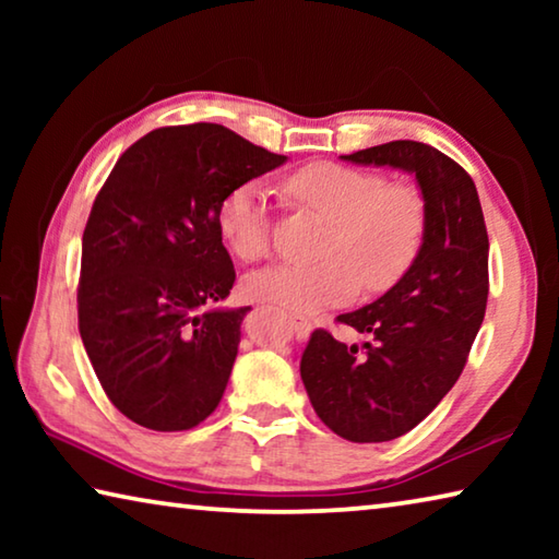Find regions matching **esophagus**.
I'll return each instance as SVG.
<instances>
[{
    "instance_id": "1",
    "label": "esophagus",
    "mask_w": 559,
    "mask_h": 559,
    "mask_svg": "<svg viewBox=\"0 0 559 559\" xmlns=\"http://www.w3.org/2000/svg\"><path fill=\"white\" fill-rule=\"evenodd\" d=\"M288 325H290V333L296 335V340H306L310 335V330H313V325L300 316H288Z\"/></svg>"
}]
</instances>
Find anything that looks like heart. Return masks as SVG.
I'll use <instances>...</instances> for the list:
<instances>
[{
	"label": "heart",
	"instance_id": "1",
	"mask_svg": "<svg viewBox=\"0 0 559 559\" xmlns=\"http://www.w3.org/2000/svg\"><path fill=\"white\" fill-rule=\"evenodd\" d=\"M283 192L302 210L325 216L330 226L313 263H276L253 271L243 293L290 313H318L347 302L359 290H384L419 257L427 234V202L406 182L337 163H310L283 179ZM216 224L241 261H259L271 249L266 192L243 182L224 197Z\"/></svg>",
	"mask_w": 559,
	"mask_h": 559
}]
</instances>
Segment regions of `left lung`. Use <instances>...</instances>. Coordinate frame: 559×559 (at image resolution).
Wrapping results in <instances>:
<instances>
[{
  "mask_svg": "<svg viewBox=\"0 0 559 559\" xmlns=\"http://www.w3.org/2000/svg\"><path fill=\"white\" fill-rule=\"evenodd\" d=\"M340 157L412 173L427 202V234L409 271L370 306L337 316L367 335L362 347L316 330L300 357L325 427L380 443L427 419L466 367L486 316L488 231L471 175L437 147L394 140Z\"/></svg>",
  "mask_w": 559,
  "mask_h": 559,
  "instance_id": "obj_1",
  "label": "left lung"
}]
</instances>
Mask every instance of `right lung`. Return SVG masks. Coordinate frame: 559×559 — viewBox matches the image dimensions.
Masks as SVG:
<instances>
[{"instance_id":"obj_1","label":"right lung","mask_w":559,"mask_h":559,"mask_svg":"<svg viewBox=\"0 0 559 559\" xmlns=\"http://www.w3.org/2000/svg\"><path fill=\"white\" fill-rule=\"evenodd\" d=\"M283 163L216 122L169 126L132 143L100 187L83 231L79 330L130 421L185 431L222 402L251 308H212L236 281L216 212Z\"/></svg>"}]
</instances>
